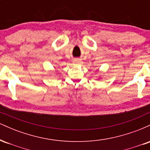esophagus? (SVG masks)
<instances>
[{"label": "esophagus", "instance_id": "34e87169", "mask_svg": "<svg viewBox=\"0 0 150 150\" xmlns=\"http://www.w3.org/2000/svg\"><path fill=\"white\" fill-rule=\"evenodd\" d=\"M74 63H77V64H80V63H82V61L80 59H79V58H76V59L74 60Z\"/></svg>", "mask_w": 150, "mask_h": 150}]
</instances>
